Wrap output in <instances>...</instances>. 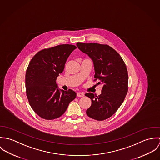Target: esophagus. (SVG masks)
I'll use <instances>...</instances> for the list:
<instances>
[{"instance_id":"obj_1","label":"esophagus","mask_w":160,"mask_h":160,"mask_svg":"<svg viewBox=\"0 0 160 160\" xmlns=\"http://www.w3.org/2000/svg\"><path fill=\"white\" fill-rule=\"evenodd\" d=\"M84 94L82 92H77V97H84Z\"/></svg>"}]
</instances>
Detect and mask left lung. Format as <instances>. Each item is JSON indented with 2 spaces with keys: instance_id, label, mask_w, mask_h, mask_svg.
I'll list each match as a JSON object with an SVG mask.
<instances>
[{
  "instance_id": "left-lung-1",
  "label": "left lung",
  "mask_w": 160,
  "mask_h": 160,
  "mask_svg": "<svg viewBox=\"0 0 160 160\" xmlns=\"http://www.w3.org/2000/svg\"><path fill=\"white\" fill-rule=\"evenodd\" d=\"M78 48L91 58L95 71V80L103 86L98 96L89 92L85 94L92 100L86 113L97 121L112 116L122 105L128 91V74L119 54L107 45L97 43L76 44Z\"/></svg>"
}]
</instances>
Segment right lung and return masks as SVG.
Wrapping results in <instances>:
<instances>
[{"mask_svg": "<svg viewBox=\"0 0 160 160\" xmlns=\"http://www.w3.org/2000/svg\"><path fill=\"white\" fill-rule=\"evenodd\" d=\"M76 47L62 44L44 49L31 59L25 76L26 92L34 112L52 120L60 117L76 97L72 90H61L57 78L65 68L67 58Z\"/></svg>", "mask_w": 160, "mask_h": 160, "instance_id": "right-lung-1", "label": "right lung"}]
</instances>
